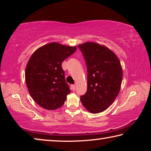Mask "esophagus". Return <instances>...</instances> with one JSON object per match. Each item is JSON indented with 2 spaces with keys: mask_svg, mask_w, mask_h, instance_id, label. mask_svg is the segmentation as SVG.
I'll return each mask as SVG.
<instances>
[{
  "mask_svg": "<svg viewBox=\"0 0 151 151\" xmlns=\"http://www.w3.org/2000/svg\"><path fill=\"white\" fill-rule=\"evenodd\" d=\"M71 87H72V90L73 91H75V85H71Z\"/></svg>",
  "mask_w": 151,
  "mask_h": 151,
  "instance_id": "esophagus-1",
  "label": "esophagus"
}]
</instances>
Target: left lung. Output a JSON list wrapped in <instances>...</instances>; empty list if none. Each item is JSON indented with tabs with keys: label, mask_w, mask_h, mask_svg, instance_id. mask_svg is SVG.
<instances>
[{
	"label": "left lung",
	"mask_w": 151,
	"mask_h": 151,
	"mask_svg": "<svg viewBox=\"0 0 151 151\" xmlns=\"http://www.w3.org/2000/svg\"><path fill=\"white\" fill-rule=\"evenodd\" d=\"M87 67V91L81 96L83 106L92 113H99L115 100L121 89L122 70L116 55L95 42L78 46Z\"/></svg>",
	"instance_id": "left-lung-1"
}]
</instances>
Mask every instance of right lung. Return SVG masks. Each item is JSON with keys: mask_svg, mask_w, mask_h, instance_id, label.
Segmentation results:
<instances>
[{"mask_svg": "<svg viewBox=\"0 0 151 151\" xmlns=\"http://www.w3.org/2000/svg\"><path fill=\"white\" fill-rule=\"evenodd\" d=\"M76 50V47L51 42L38 48L28 61L25 70L28 90L42 108L55 110L65 103L70 90L62 63Z\"/></svg>", "mask_w": 151, "mask_h": 151, "instance_id": "obj_1", "label": "right lung"}]
</instances>
